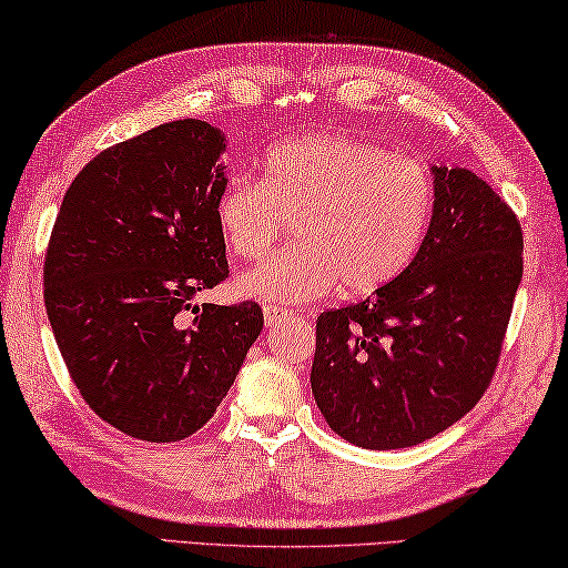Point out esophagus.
Masks as SVG:
<instances>
[{
    "label": "esophagus",
    "instance_id": "1",
    "mask_svg": "<svg viewBox=\"0 0 568 568\" xmlns=\"http://www.w3.org/2000/svg\"><path fill=\"white\" fill-rule=\"evenodd\" d=\"M263 316H265V326L267 328L283 326V323H291L293 321V313L287 311V308H277V305H265Z\"/></svg>",
    "mask_w": 568,
    "mask_h": 568
}]
</instances>
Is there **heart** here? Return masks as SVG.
<instances>
[{"instance_id":"b5f03b06","label":"heart","mask_w":568,"mask_h":568,"mask_svg":"<svg viewBox=\"0 0 568 568\" xmlns=\"http://www.w3.org/2000/svg\"><path fill=\"white\" fill-rule=\"evenodd\" d=\"M435 210V182L412 159L346 136L270 149L257 182L235 179L217 200L232 255L263 260L295 222L298 242L237 281L245 298L311 303L386 287L412 265Z\"/></svg>"}]
</instances>
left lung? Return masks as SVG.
I'll use <instances>...</instances> for the list:
<instances>
[{"label": "left lung", "instance_id": "1", "mask_svg": "<svg viewBox=\"0 0 568 568\" xmlns=\"http://www.w3.org/2000/svg\"><path fill=\"white\" fill-rule=\"evenodd\" d=\"M425 242L372 298L321 313L311 389L328 427L366 449L425 443L488 389L524 277V232L470 169L432 166Z\"/></svg>", "mask_w": 568, "mask_h": 568}]
</instances>
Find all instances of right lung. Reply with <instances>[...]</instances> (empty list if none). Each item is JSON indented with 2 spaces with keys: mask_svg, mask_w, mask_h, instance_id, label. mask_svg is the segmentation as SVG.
<instances>
[{
  "mask_svg": "<svg viewBox=\"0 0 568 568\" xmlns=\"http://www.w3.org/2000/svg\"><path fill=\"white\" fill-rule=\"evenodd\" d=\"M224 133L161 123L115 143L62 196L44 308L70 379L98 417L179 443L214 417L263 331L257 303L192 305L230 275L217 230Z\"/></svg>",
  "mask_w": 568,
  "mask_h": 568,
  "instance_id": "1",
  "label": "right lung"
}]
</instances>
